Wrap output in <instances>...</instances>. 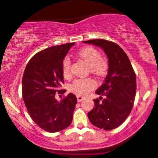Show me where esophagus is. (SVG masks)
Here are the masks:
<instances>
[{
    "label": "esophagus",
    "instance_id": "1",
    "mask_svg": "<svg viewBox=\"0 0 158 158\" xmlns=\"http://www.w3.org/2000/svg\"><path fill=\"white\" fill-rule=\"evenodd\" d=\"M84 99V97H82V96H79V95H78L77 96V100L78 102H81V101H82Z\"/></svg>",
    "mask_w": 158,
    "mask_h": 158
}]
</instances>
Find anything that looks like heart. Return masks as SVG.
Masks as SVG:
<instances>
[{"label": "heart", "mask_w": 158, "mask_h": 158, "mask_svg": "<svg viewBox=\"0 0 158 158\" xmlns=\"http://www.w3.org/2000/svg\"><path fill=\"white\" fill-rule=\"evenodd\" d=\"M79 59L85 62L89 68L90 73L99 77H102L106 74L109 69V63L106 58L100 55L97 49L92 46H86L81 48L77 52ZM71 62L69 58H65L62 61V69L64 77H70ZM96 86V82L93 79L86 78L76 79L72 84L70 89L73 92L79 95H86Z\"/></svg>", "instance_id": "obj_1"}]
</instances>
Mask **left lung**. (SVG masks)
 Returning a JSON list of instances; mask_svg holds the SVG:
<instances>
[{
	"mask_svg": "<svg viewBox=\"0 0 158 158\" xmlns=\"http://www.w3.org/2000/svg\"><path fill=\"white\" fill-rule=\"evenodd\" d=\"M83 42L100 47L108 58V73L96 91L100 96L93 99L95 107L88 117L96 127L110 131L120 126L132 110L137 90L135 73L128 56L117 44L104 39Z\"/></svg>",
	"mask_w": 158,
	"mask_h": 158,
	"instance_id": "left-lung-1",
	"label": "left lung"
}]
</instances>
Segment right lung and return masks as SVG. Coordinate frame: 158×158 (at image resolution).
Returning a JSON list of instances; mask_svg holds the SVG:
<instances>
[{"label":"right lung","instance_id":"add662e5","mask_svg":"<svg viewBox=\"0 0 158 158\" xmlns=\"http://www.w3.org/2000/svg\"><path fill=\"white\" fill-rule=\"evenodd\" d=\"M75 42L56 45L35 54L26 65L22 78V96L27 112L39 127L56 133L68 127L73 121L77 98L69 93L58 101L56 93L63 83L62 61Z\"/></svg>","mask_w":158,"mask_h":158}]
</instances>
